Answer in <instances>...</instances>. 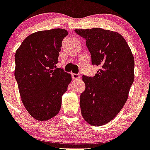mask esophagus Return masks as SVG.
I'll return each instance as SVG.
<instances>
[{"mask_svg": "<svg viewBox=\"0 0 150 150\" xmlns=\"http://www.w3.org/2000/svg\"><path fill=\"white\" fill-rule=\"evenodd\" d=\"M71 76H72L73 79H75V80H77V79H79L81 78V76H80L79 74H75V73L71 74Z\"/></svg>", "mask_w": 150, "mask_h": 150, "instance_id": "1", "label": "esophagus"}]
</instances>
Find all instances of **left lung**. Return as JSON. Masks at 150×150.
<instances>
[{
    "mask_svg": "<svg viewBox=\"0 0 150 150\" xmlns=\"http://www.w3.org/2000/svg\"><path fill=\"white\" fill-rule=\"evenodd\" d=\"M75 31L86 40L92 64L99 66L94 77L82 76L86 89L80 96L81 115L90 125L103 126L127 101L134 81V58L119 33L98 28Z\"/></svg>",
    "mask_w": 150,
    "mask_h": 150,
    "instance_id": "obj_1",
    "label": "left lung"
}]
</instances>
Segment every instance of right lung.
<instances>
[{"label": "right lung", "instance_id": "obj_1", "mask_svg": "<svg viewBox=\"0 0 150 150\" xmlns=\"http://www.w3.org/2000/svg\"><path fill=\"white\" fill-rule=\"evenodd\" d=\"M69 32L62 28L40 31L25 38L16 51L14 77L25 109L34 119L55 116L71 75L55 69L62 43Z\"/></svg>", "mask_w": 150, "mask_h": 150}]
</instances>
